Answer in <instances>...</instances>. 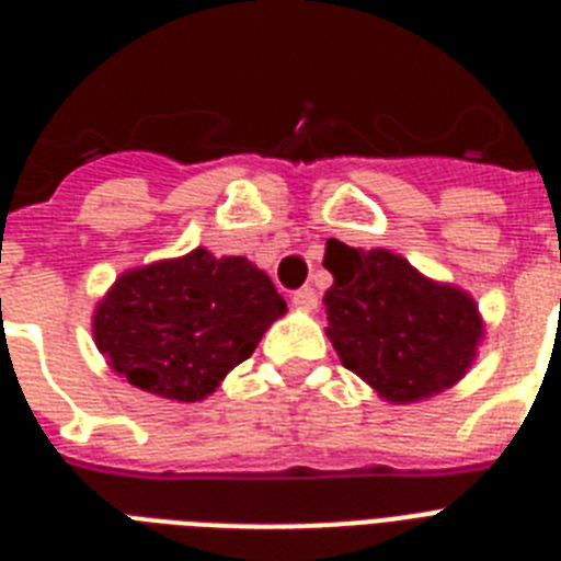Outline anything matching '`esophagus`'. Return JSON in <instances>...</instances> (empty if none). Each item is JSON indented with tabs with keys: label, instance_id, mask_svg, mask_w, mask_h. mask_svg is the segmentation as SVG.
I'll use <instances>...</instances> for the list:
<instances>
[{
	"label": "esophagus",
	"instance_id": "obj_1",
	"mask_svg": "<svg viewBox=\"0 0 561 561\" xmlns=\"http://www.w3.org/2000/svg\"><path fill=\"white\" fill-rule=\"evenodd\" d=\"M291 304H295L297 309H304V311L317 309V291L309 289V286H306V289H297L295 295H291Z\"/></svg>",
	"mask_w": 561,
	"mask_h": 561
}]
</instances>
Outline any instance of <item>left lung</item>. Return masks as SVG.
Returning <instances> with one entry per match:
<instances>
[{"mask_svg":"<svg viewBox=\"0 0 561 561\" xmlns=\"http://www.w3.org/2000/svg\"><path fill=\"white\" fill-rule=\"evenodd\" d=\"M323 264L334 275L323 297L325 334L342 365L381 399H430L472 368L483 320L463 289L430 280L390 250L336 244Z\"/></svg>","mask_w":561,"mask_h":561,"instance_id":"obj_1","label":"left lung"}]
</instances>
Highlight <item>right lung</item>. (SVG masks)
Returning a JSON list of instances; mask_svg holds the SVG:
<instances>
[{
	"label": "right lung",
	"instance_id": "obj_1",
	"mask_svg": "<svg viewBox=\"0 0 561 561\" xmlns=\"http://www.w3.org/2000/svg\"><path fill=\"white\" fill-rule=\"evenodd\" d=\"M286 311L266 272L205 247L123 272L92 317L117 376L171 401H202Z\"/></svg>",
	"mask_w": 561,
	"mask_h": 561
}]
</instances>
